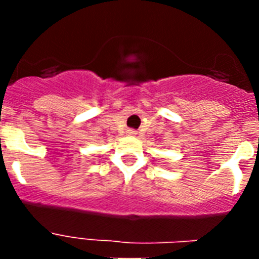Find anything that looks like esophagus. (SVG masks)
<instances>
[{
    "label": "esophagus",
    "mask_w": 259,
    "mask_h": 259,
    "mask_svg": "<svg viewBox=\"0 0 259 259\" xmlns=\"http://www.w3.org/2000/svg\"><path fill=\"white\" fill-rule=\"evenodd\" d=\"M127 134L128 135H136V131H134V130H128Z\"/></svg>",
    "instance_id": "obj_1"
}]
</instances>
